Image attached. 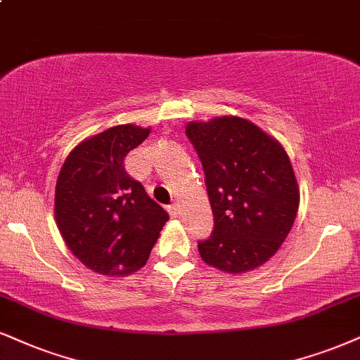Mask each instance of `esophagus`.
<instances>
[{"label": "esophagus", "instance_id": "obj_1", "mask_svg": "<svg viewBox=\"0 0 360 360\" xmlns=\"http://www.w3.org/2000/svg\"><path fill=\"white\" fill-rule=\"evenodd\" d=\"M168 214H170L172 217L179 215V205H176V203H172V205H168Z\"/></svg>", "mask_w": 360, "mask_h": 360}]
</instances>
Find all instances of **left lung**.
Here are the masks:
<instances>
[{"label": "left lung", "mask_w": 360, "mask_h": 360, "mask_svg": "<svg viewBox=\"0 0 360 360\" xmlns=\"http://www.w3.org/2000/svg\"><path fill=\"white\" fill-rule=\"evenodd\" d=\"M200 158L214 230L198 242L202 260L229 274L265 264L285 240L299 187L288 155L277 140L240 117L187 125Z\"/></svg>", "instance_id": "1"}]
</instances>
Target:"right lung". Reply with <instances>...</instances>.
<instances>
[{"label":"right lung","mask_w":360,"mask_h":360,"mask_svg":"<svg viewBox=\"0 0 360 360\" xmlns=\"http://www.w3.org/2000/svg\"><path fill=\"white\" fill-rule=\"evenodd\" d=\"M148 135L150 128L136 125L108 128L75 146L58 175V230L93 272L127 275L143 267L168 220L123 165Z\"/></svg>","instance_id":"add662e5"}]
</instances>
